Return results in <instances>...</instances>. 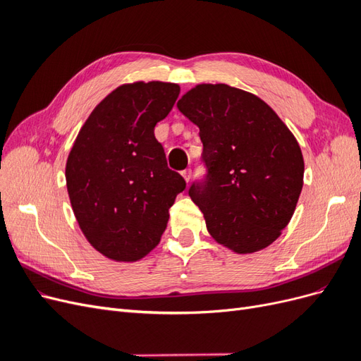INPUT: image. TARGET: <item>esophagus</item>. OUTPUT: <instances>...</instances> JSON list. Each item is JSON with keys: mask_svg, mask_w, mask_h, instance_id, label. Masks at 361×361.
I'll list each match as a JSON object with an SVG mask.
<instances>
[{"mask_svg": "<svg viewBox=\"0 0 361 361\" xmlns=\"http://www.w3.org/2000/svg\"><path fill=\"white\" fill-rule=\"evenodd\" d=\"M182 176H183V179H185V180L190 182V179H191V176H192V170H191V169L183 170V171H182Z\"/></svg>", "mask_w": 361, "mask_h": 361, "instance_id": "esophagus-1", "label": "esophagus"}]
</instances>
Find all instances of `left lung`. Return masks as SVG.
Here are the masks:
<instances>
[{"mask_svg": "<svg viewBox=\"0 0 361 361\" xmlns=\"http://www.w3.org/2000/svg\"><path fill=\"white\" fill-rule=\"evenodd\" d=\"M179 111L200 129L206 174L190 187L216 243L255 253L280 236L302 190L298 141L257 96L227 84H200Z\"/></svg>", "mask_w": 361, "mask_h": 361, "instance_id": "left-lung-1", "label": "left lung"}]
</instances>
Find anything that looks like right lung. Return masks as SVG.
<instances>
[{"label":"right lung","mask_w":361,"mask_h":361,"mask_svg":"<svg viewBox=\"0 0 361 361\" xmlns=\"http://www.w3.org/2000/svg\"><path fill=\"white\" fill-rule=\"evenodd\" d=\"M180 89L170 82L120 85L85 120L66 164V183L82 233L104 256L134 262L154 250L169 209L187 187L155 138Z\"/></svg>","instance_id":"obj_1"}]
</instances>
